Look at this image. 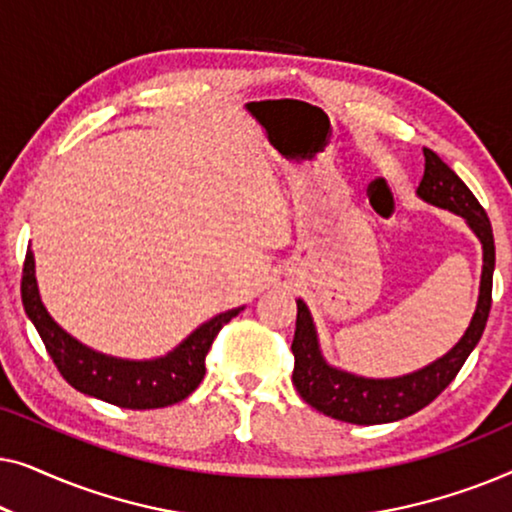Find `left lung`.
<instances>
[{
  "label": "left lung",
  "mask_w": 512,
  "mask_h": 512,
  "mask_svg": "<svg viewBox=\"0 0 512 512\" xmlns=\"http://www.w3.org/2000/svg\"><path fill=\"white\" fill-rule=\"evenodd\" d=\"M417 193L431 205L464 216L468 226L480 237L485 265H482L478 310H475L464 338L443 359L412 375L396 377V380H363V377H354L326 366V361L319 354L310 312H307L303 300H298L296 335L291 342L293 359H296L293 363V384H296L305 403H310L312 408L328 417L340 419V422L387 424L426 408L457 377L487 326L489 310H492L494 235L485 207L471 193V188L431 149H424V177L419 181Z\"/></svg>",
  "instance_id": "1"
}]
</instances>
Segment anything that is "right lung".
Wrapping results in <instances>:
<instances>
[{
	"mask_svg": "<svg viewBox=\"0 0 512 512\" xmlns=\"http://www.w3.org/2000/svg\"><path fill=\"white\" fill-rule=\"evenodd\" d=\"M20 293H23L27 317L37 326L46 352L53 359L55 368L60 370V375L81 394L130 410L165 408V405L179 403L188 394H193L205 377V359L214 338L240 312L230 310L207 321L165 359L123 361L83 347L48 317L46 307L39 300L32 251H27L25 256Z\"/></svg>",
	"mask_w": 512,
	"mask_h": 512,
	"instance_id": "obj_1",
	"label": "right lung"
}]
</instances>
